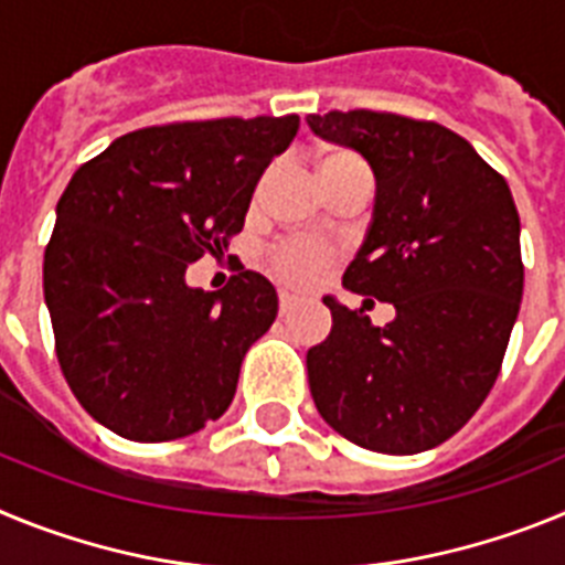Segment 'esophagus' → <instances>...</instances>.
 <instances>
[{"label": "esophagus", "instance_id": "esophagus-1", "mask_svg": "<svg viewBox=\"0 0 565 565\" xmlns=\"http://www.w3.org/2000/svg\"><path fill=\"white\" fill-rule=\"evenodd\" d=\"M299 306V299L288 291H279V313H288L291 308Z\"/></svg>", "mask_w": 565, "mask_h": 565}]
</instances>
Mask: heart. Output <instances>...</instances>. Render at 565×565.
<instances>
[{"label":"heart","instance_id":"heart-1","mask_svg":"<svg viewBox=\"0 0 565 565\" xmlns=\"http://www.w3.org/2000/svg\"><path fill=\"white\" fill-rule=\"evenodd\" d=\"M364 167L353 152H328L322 161H319V174L328 178V174L339 172V169H356ZM339 252L326 243V239L313 237H291L282 239L268 254V263H271V271L277 274V279H282L286 286L291 288H313L317 282L328 277V271L337 263Z\"/></svg>","mask_w":565,"mask_h":565}]
</instances>
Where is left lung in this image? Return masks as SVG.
I'll return each mask as SVG.
<instances>
[{
  "mask_svg": "<svg viewBox=\"0 0 565 565\" xmlns=\"http://www.w3.org/2000/svg\"><path fill=\"white\" fill-rule=\"evenodd\" d=\"M308 127L362 152L376 174L371 232L342 282L396 308L376 328L326 297L331 333L308 351L313 404L364 450H430L489 396L521 311V217L509 183L436 121L331 109L308 115Z\"/></svg>",
  "mask_w": 565,
  "mask_h": 565,
  "instance_id": "8db88e82",
  "label": "left lung"
}]
</instances>
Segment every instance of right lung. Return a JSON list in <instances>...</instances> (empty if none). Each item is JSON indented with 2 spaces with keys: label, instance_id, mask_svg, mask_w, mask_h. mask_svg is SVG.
Segmentation results:
<instances>
[{
  "label": "right lung",
  "instance_id": "add662e5",
  "mask_svg": "<svg viewBox=\"0 0 565 565\" xmlns=\"http://www.w3.org/2000/svg\"><path fill=\"white\" fill-rule=\"evenodd\" d=\"M297 115L174 121L115 138L70 178L44 248V302L73 396L129 441H172L221 418L277 291L239 271L186 286L189 263L243 232L259 174Z\"/></svg>",
  "mask_w": 565,
  "mask_h": 565
}]
</instances>
